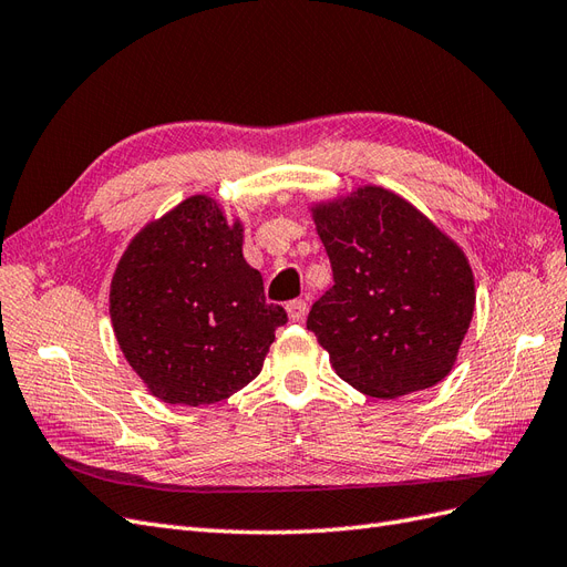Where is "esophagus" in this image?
Listing matches in <instances>:
<instances>
[{
  "mask_svg": "<svg viewBox=\"0 0 567 567\" xmlns=\"http://www.w3.org/2000/svg\"><path fill=\"white\" fill-rule=\"evenodd\" d=\"M286 312H288L290 321H302V319L307 317V302H305L302 298L290 300V302L286 305Z\"/></svg>",
  "mask_w": 567,
  "mask_h": 567,
  "instance_id": "obj_1",
  "label": "esophagus"
}]
</instances>
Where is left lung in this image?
I'll return each instance as SVG.
<instances>
[{
	"mask_svg": "<svg viewBox=\"0 0 567 567\" xmlns=\"http://www.w3.org/2000/svg\"><path fill=\"white\" fill-rule=\"evenodd\" d=\"M333 286L307 317L342 381L402 398L450 373L475 307L466 255L381 186L315 210Z\"/></svg>",
	"mask_w": 567,
	"mask_h": 567,
	"instance_id": "obj_1",
	"label": "left lung"
}]
</instances>
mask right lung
<instances>
[{
    "label": "right lung",
    "mask_w": 567,
    "mask_h": 567,
    "mask_svg": "<svg viewBox=\"0 0 567 567\" xmlns=\"http://www.w3.org/2000/svg\"><path fill=\"white\" fill-rule=\"evenodd\" d=\"M241 227L192 196L153 221L120 260L111 319L130 367L167 404H215L262 369L288 321L244 260Z\"/></svg>",
    "instance_id": "add662e5"
}]
</instances>
